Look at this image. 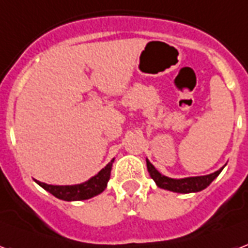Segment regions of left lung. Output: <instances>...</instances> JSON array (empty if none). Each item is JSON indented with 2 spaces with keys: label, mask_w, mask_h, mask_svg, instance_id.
<instances>
[{
  "label": "left lung",
  "mask_w": 248,
  "mask_h": 248,
  "mask_svg": "<svg viewBox=\"0 0 248 248\" xmlns=\"http://www.w3.org/2000/svg\"><path fill=\"white\" fill-rule=\"evenodd\" d=\"M147 168H148L149 175L154 179L156 185L161 188L169 190L173 192H179V194H188V192H198L204 190L205 187L209 186L212 181L216 178L217 175L220 174L221 170H217L215 173L209 175H203V177H190V178L183 179H173L168 178L165 175L158 173L157 170L155 169V166L147 160Z\"/></svg>",
  "instance_id": "obj_1"
}]
</instances>
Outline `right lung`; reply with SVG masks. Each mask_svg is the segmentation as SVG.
I'll return each instance as SVG.
<instances>
[{
  "instance_id": "right-lung-1",
  "label": "right lung",
  "mask_w": 248,
  "mask_h": 248,
  "mask_svg": "<svg viewBox=\"0 0 248 248\" xmlns=\"http://www.w3.org/2000/svg\"><path fill=\"white\" fill-rule=\"evenodd\" d=\"M114 161V158L104 168L99 174L94 175L93 178L87 181L80 185L75 186H53V185H46V183H39L43 188L50 192L53 196H56L58 199L71 202V200H86L90 199L92 196L99 195L100 192H103L107 188L108 181L110 178L111 164Z\"/></svg>"
}]
</instances>
